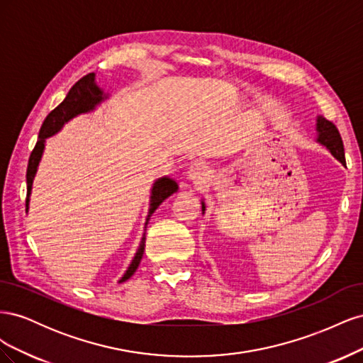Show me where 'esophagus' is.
<instances>
[{"label":"esophagus","mask_w":363,"mask_h":363,"mask_svg":"<svg viewBox=\"0 0 363 363\" xmlns=\"http://www.w3.org/2000/svg\"><path fill=\"white\" fill-rule=\"evenodd\" d=\"M208 175V168L204 163H194L191 164V168L188 169V179L195 183V184H201L206 182Z\"/></svg>","instance_id":"esophagus-1"}]
</instances>
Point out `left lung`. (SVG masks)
<instances>
[{"label":"left lung","instance_id":"obj_1","mask_svg":"<svg viewBox=\"0 0 363 363\" xmlns=\"http://www.w3.org/2000/svg\"><path fill=\"white\" fill-rule=\"evenodd\" d=\"M316 130H318V142H321L323 145H325L328 150H330L332 155L340 162L345 164V156H344V144H342V138L339 135V130L336 125L323 116H318L316 119ZM203 204V213L206 211V206Z\"/></svg>","mask_w":363,"mask_h":363}]
</instances>
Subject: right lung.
<instances>
[{"label": "right lung", "mask_w": 363, "mask_h": 363, "mask_svg": "<svg viewBox=\"0 0 363 363\" xmlns=\"http://www.w3.org/2000/svg\"><path fill=\"white\" fill-rule=\"evenodd\" d=\"M107 95H104V92L96 86L95 83V74L91 72L84 75L83 79H80L77 82L67 95V98L48 113V116L43 121V124L40 127L39 131V138L35 148H33L30 159H28V167H27V199H26V211H28V196L31 192V186H33V179H35L36 171H38V164L39 160L42 157L43 148H45V139L52 136L54 133L63 127L65 123H68L69 119H72L74 116L80 115V113H86L91 112L96 107V104H100L103 100H106ZM179 186L172 179L169 177H162L159 180H156L155 186L151 189V201H150V211H148V216H147V223L148 224L151 215L155 213L156 208L168 199L169 195H172L174 192H177ZM147 228V227H145ZM144 250H145V238H142L140 245L136 251V255L131 260L128 269L125 271V274L123 276L119 281H125L128 280L131 276H133L135 271L138 269L139 263L142 256H144Z\"/></svg>", "instance_id": "obj_1"}]
</instances>
